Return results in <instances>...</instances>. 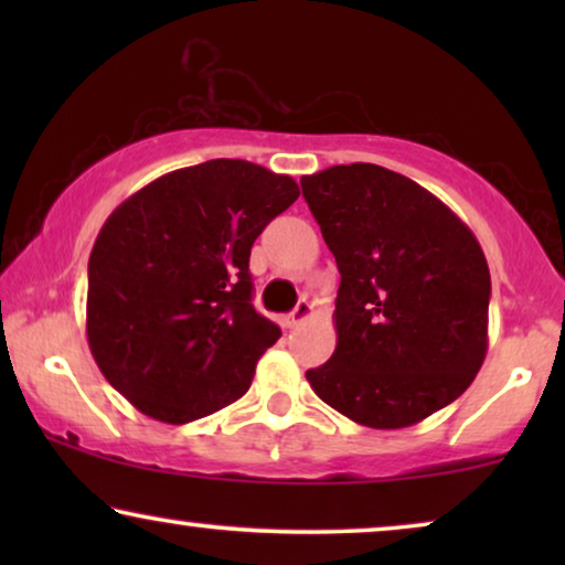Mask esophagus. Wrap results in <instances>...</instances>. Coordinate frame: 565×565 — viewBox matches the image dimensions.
Returning a JSON list of instances; mask_svg holds the SVG:
<instances>
[{
	"label": "esophagus",
	"instance_id": "1",
	"mask_svg": "<svg viewBox=\"0 0 565 565\" xmlns=\"http://www.w3.org/2000/svg\"><path fill=\"white\" fill-rule=\"evenodd\" d=\"M313 316V303L311 300H298V306L292 308V313H288V319H285V323H288L290 329H296V327H300V323L303 321H308Z\"/></svg>",
	"mask_w": 565,
	"mask_h": 565
}]
</instances>
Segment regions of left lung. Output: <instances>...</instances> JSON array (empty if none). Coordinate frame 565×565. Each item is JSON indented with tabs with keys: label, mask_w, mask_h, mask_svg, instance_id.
I'll use <instances>...</instances> for the list:
<instances>
[{
	"label": "left lung",
	"mask_w": 565,
	"mask_h": 565,
	"mask_svg": "<svg viewBox=\"0 0 565 565\" xmlns=\"http://www.w3.org/2000/svg\"><path fill=\"white\" fill-rule=\"evenodd\" d=\"M334 254L337 350L306 377L347 419L401 429L452 404L489 350L491 275L466 223L377 164L300 180Z\"/></svg>",
	"instance_id": "left-lung-1"
}]
</instances>
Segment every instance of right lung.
<instances>
[{
	"label": "right lung",
	"mask_w": 565,
	"mask_h": 565,
	"mask_svg": "<svg viewBox=\"0 0 565 565\" xmlns=\"http://www.w3.org/2000/svg\"><path fill=\"white\" fill-rule=\"evenodd\" d=\"M298 195L288 174L213 159L110 213L89 254L87 342L138 412L188 424L249 391L282 334L252 306V244Z\"/></svg>",
	"instance_id": "right-lung-1"
}]
</instances>
